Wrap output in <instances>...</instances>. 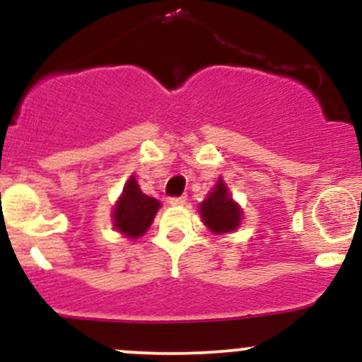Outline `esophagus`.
Returning a JSON list of instances; mask_svg holds the SVG:
<instances>
[{
    "mask_svg": "<svg viewBox=\"0 0 362 362\" xmlns=\"http://www.w3.org/2000/svg\"><path fill=\"white\" fill-rule=\"evenodd\" d=\"M185 202H187V198H185V196H180V198H171L170 203L171 206H182V204H185Z\"/></svg>",
    "mask_w": 362,
    "mask_h": 362,
    "instance_id": "1",
    "label": "esophagus"
}]
</instances>
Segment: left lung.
I'll return each mask as SVG.
<instances>
[{
	"label": "left lung",
	"instance_id": "1",
	"mask_svg": "<svg viewBox=\"0 0 362 362\" xmlns=\"http://www.w3.org/2000/svg\"><path fill=\"white\" fill-rule=\"evenodd\" d=\"M199 215H202L203 224L214 235H228L242 226V206L233 199V194L222 177H218L217 184L199 204Z\"/></svg>",
	"mask_w": 362,
	"mask_h": 362
}]
</instances>
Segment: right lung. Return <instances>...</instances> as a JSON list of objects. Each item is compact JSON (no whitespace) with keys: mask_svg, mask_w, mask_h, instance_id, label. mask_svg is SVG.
Instances as JSON below:
<instances>
[{"mask_svg":"<svg viewBox=\"0 0 362 362\" xmlns=\"http://www.w3.org/2000/svg\"><path fill=\"white\" fill-rule=\"evenodd\" d=\"M159 208L160 203L158 199L144 194L134 175H131L129 180L124 184L119 199L113 204V229L129 240L144 236L147 229L151 228L152 222H154Z\"/></svg>","mask_w":362,"mask_h":362,"instance_id":"add662e5","label":"right lung"}]
</instances>
